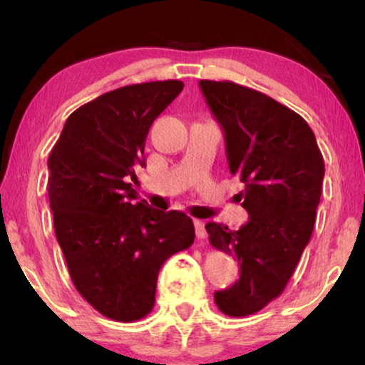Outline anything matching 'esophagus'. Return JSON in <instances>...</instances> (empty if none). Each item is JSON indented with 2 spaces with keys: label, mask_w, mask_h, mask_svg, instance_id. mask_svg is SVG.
<instances>
[{
  "label": "esophagus",
  "mask_w": 365,
  "mask_h": 365,
  "mask_svg": "<svg viewBox=\"0 0 365 365\" xmlns=\"http://www.w3.org/2000/svg\"><path fill=\"white\" fill-rule=\"evenodd\" d=\"M195 230H196V238L197 240H205L207 237L206 228H205V222L200 219H195Z\"/></svg>",
  "instance_id": "obj_1"
}]
</instances>
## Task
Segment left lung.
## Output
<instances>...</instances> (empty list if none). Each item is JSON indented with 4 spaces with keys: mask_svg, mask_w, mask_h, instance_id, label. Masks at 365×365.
I'll list each match as a JSON object with an SVG mask.
<instances>
[{
    "mask_svg": "<svg viewBox=\"0 0 365 365\" xmlns=\"http://www.w3.org/2000/svg\"><path fill=\"white\" fill-rule=\"evenodd\" d=\"M225 135L228 169L250 219L238 230L207 222L209 242L240 264V279L214 301L225 316H251L279 298L311 240L325 175L316 135L294 110L248 86L200 80Z\"/></svg>",
    "mask_w": 365,
    "mask_h": 365,
    "instance_id": "obj_1",
    "label": "left lung"
}]
</instances>
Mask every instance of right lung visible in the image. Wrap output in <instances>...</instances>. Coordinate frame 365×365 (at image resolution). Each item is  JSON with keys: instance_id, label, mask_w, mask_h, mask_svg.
I'll use <instances>...</instances> for the list:
<instances>
[{"instance_id": "1", "label": "right lung", "mask_w": 365, "mask_h": 365, "mask_svg": "<svg viewBox=\"0 0 365 365\" xmlns=\"http://www.w3.org/2000/svg\"><path fill=\"white\" fill-rule=\"evenodd\" d=\"M180 80L127 85L69 115L48 158L54 232L77 292L104 317L135 322L151 312L159 270L195 242L180 211L135 202V169L156 117Z\"/></svg>"}]
</instances>
